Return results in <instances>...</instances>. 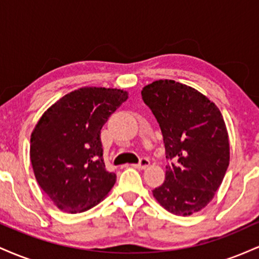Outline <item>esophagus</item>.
I'll list each match as a JSON object with an SVG mask.
<instances>
[{
    "instance_id": "1",
    "label": "esophagus",
    "mask_w": 259,
    "mask_h": 259,
    "mask_svg": "<svg viewBox=\"0 0 259 259\" xmlns=\"http://www.w3.org/2000/svg\"><path fill=\"white\" fill-rule=\"evenodd\" d=\"M148 165H150V160H148V158H141L140 159V162L138 163V164H133L134 168H138V169H145L147 168Z\"/></svg>"
}]
</instances>
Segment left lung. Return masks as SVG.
<instances>
[{"instance_id": "1", "label": "left lung", "mask_w": 259, "mask_h": 259, "mask_svg": "<svg viewBox=\"0 0 259 259\" xmlns=\"http://www.w3.org/2000/svg\"><path fill=\"white\" fill-rule=\"evenodd\" d=\"M158 121L165 180L153 190L162 207L177 215L200 212L214 197L229 167L230 147L219 108L204 95L174 80H157L141 91Z\"/></svg>"}]
</instances>
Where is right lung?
Returning <instances> with one entry per match:
<instances>
[{"instance_id": "right-lung-1", "label": "right lung", "mask_w": 259, "mask_h": 259, "mask_svg": "<svg viewBox=\"0 0 259 259\" xmlns=\"http://www.w3.org/2000/svg\"><path fill=\"white\" fill-rule=\"evenodd\" d=\"M118 89L81 88L44 113L30 139V160L45 194L61 210L81 213L99 204L117 177L106 170L101 129L124 101Z\"/></svg>"}]
</instances>
